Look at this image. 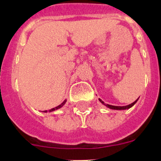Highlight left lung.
I'll list each match as a JSON object with an SVG mask.
<instances>
[{
    "label": "left lung",
    "mask_w": 161,
    "mask_h": 161,
    "mask_svg": "<svg viewBox=\"0 0 161 161\" xmlns=\"http://www.w3.org/2000/svg\"><path fill=\"white\" fill-rule=\"evenodd\" d=\"M137 100H138V99H136V100L134 103H130V104H129V105H127V106H123V107H117V106H112V105H109V104H105V103H104V102L102 101L101 99H99V101L101 102L103 104H104L106 107H108V108H111V109H114V110H125V109H128V108H131L132 106H134V104L136 103Z\"/></svg>",
    "instance_id": "left-lung-1"
}]
</instances>
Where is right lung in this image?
<instances>
[{
  "label": "right lung",
  "mask_w": 161,
  "mask_h": 161,
  "mask_svg": "<svg viewBox=\"0 0 161 161\" xmlns=\"http://www.w3.org/2000/svg\"><path fill=\"white\" fill-rule=\"evenodd\" d=\"M65 103H66V100H64V101L63 102V103H61V104H60V105H58V107H56V108H52V109H50V110H49V112H53V111L57 110V109H58V108H62L63 106H64V104H65ZM44 112H47V111H44Z\"/></svg>",
  "instance_id": "1"
}]
</instances>
